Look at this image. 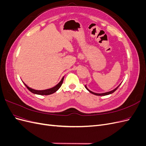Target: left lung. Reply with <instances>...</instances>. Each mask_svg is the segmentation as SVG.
Returning a JSON list of instances; mask_svg holds the SVG:
<instances>
[{"label":"left lung","instance_id":"obj_1","mask_svg":"<svg viewBox=\"0 0 146 146\" xmlns=\"http://www.w3.org/2000/svg\"><path fill=\"white\" fill-rule=\"evenodd\" d=\"M120 86V85H119L116 88H115V89L114 90H112V91H109V92H105V93H101V94H98V93H95V92H92L91 91H90V90H89L87 88V87L85 86V88H86V89L89 91L90 92H91V93H92V94H94V95H96V96H107V95H109V94H112V93H113V92L115 91L117 88H118V87Z\"/></svg>","mask_w":146,"mask_h":146}]
</instances>
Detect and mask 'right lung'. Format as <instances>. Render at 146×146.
<instances>
[{"mask_svg":"<svg viewBox=\"0 0 146 146\" xmlns=\"http://www.w3.org/2000/svg\"><path fill=\"white\" fill-rule=\"evenodd\" d=\"M63 79L64 78H63L61 79V80L60 81V82L58 84V85H56L55 86L53 87L52 88H50V89L48 90H35L33 89H32V88H29L28 86H27L24 83V85H25V86L27 88V89L30 91L32 92V93L33 94H39V95H50L52 94L53 93H54L57 90H58L59 88L61 87V85H62L63 82Z\"/></svg>","mask_w":146,"mask_h":146,"instance_id":"obj_1","label":"right lung"}]
</instances>
